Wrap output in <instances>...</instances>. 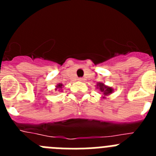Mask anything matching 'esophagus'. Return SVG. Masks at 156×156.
Segmentation results:
<instances>
[{
    "mask_svg": "<svg viewBox=\"0 0 156 156\" xmlns=\"http://www.w3.org/2000/svg\"><path fill=\"white\" fill-rule=\"evenodd\" d=\"M78 80H79L80 81H83V77H80Z\"/></svg>",
    "mask_w": 156,
    "mask_h": 156,
    "instance_id": "obj_1",
    "label": "esophagus"
}]
</instances>
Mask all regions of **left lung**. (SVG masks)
I'll use <instances>...</instances> for the list:
<instances>
[{
	"label": "left lung",
	"instance_id": "8db88e82",
	"mask_svg": "<svg viewBox=\"0 0 156 156\" xmlns=\"http://www.w3.org/2000/svg\"><path fill=\"white\" fill-rule=\"evenodd\" d=\"M98 86H99V90H101V91L103 92L105 95L109 94L110 93H112V92L113 91V90H112L111 87H105L103 83H98Z\"/></svg>",
	"mask_w": 156,
	"mask_h": 156
}]
</instances>
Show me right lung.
<instances>
[{
	"label": "right lung",
	"instance_id": "obj_1",
	"mask_svg": "<svg viewBox=\"0 0 156 156\" xmlns=\"http://www.w3.org/2000/svg\"><path fill=\"white\" fill-rule=\"evenodd\" d=\"M62 87V84H61V83H59V84H58V87Z\"/></svg>",
	"mask_w": 156,
	"mask_h": 156
}]
</instances>
